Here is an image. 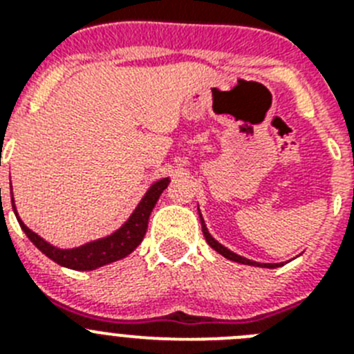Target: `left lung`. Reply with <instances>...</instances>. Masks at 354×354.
<instances>
[{
	"label": "left lung",
	"instance_id": "1",
	"mask_svg": "<svg viewBox=\"0 0 354 354\" xmlns=\"http://www.w3.org/2000/svg\"><path fill=\"white\" fill-rule=\"evenodd\" d=\"M200 221H202V232H204L205 241H207L209 245H211V248H214L216 252L221 253V255H223L225 259H228V261L239 262V264H248V266H261V268H280V266H283V264H261V262H253V261H248V259H245V257H241V255H237V253L230 252V250L225 248L223 245H220V243H218V241H216L214 237L211 236V234H209V230H207V227H205L202 214H200Z\"/></svg>",
	"mask_w": 354,
	"mask_h": 354
}]
</instances>
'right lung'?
<instances>
[{
	"mask_svg": "<svg viewBox=\"0 0 354 354\" xmlns=\"http://www.w3.org/2000/svg\"><path fill=\"white\" fill-rule=\"evenodd\" d=\"M168 183H170L168 179H161L158 180V183L152 184L149 192H147L145 196L142 198V202L138 204V207L134 209V212L131 214L129 220L122 225L117 232H113L108 237H102V239L86 243V245L80 246V248H55V246H51L49 243H46L42 237L37 236L35 232H31L30 228L21 221L19 216L17 221L19 225H21V228L24 230V234L28 236V239H30L46 257L55 261L56 264L68 268V270L92 271L97 270V268H101V266L109 264V262L120 261V259L127 257V255L142 243L143 237H145L147 227H149L150 212L154 209L156 202L159 200L161 193L167 189ZM12 207H14L15 212L14 204H12Z\"/></svg>",
	"mask_w": 354,
	"mask_h": 354,
	"instance_id": "obj_1",
	"label": "right lung"
}]
</instances>
